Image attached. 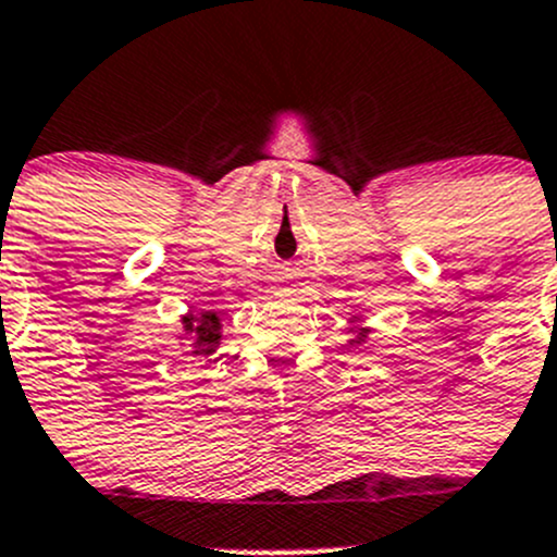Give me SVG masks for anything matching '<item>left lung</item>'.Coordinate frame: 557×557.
Returning <instances> with one entry per match:
<instances>
[{"instance_id": "left-lung-1", "label": "left lung", "mask_w": 557, "mask_h": 557, "mask_svg": "<svg viewBox=\"0 0 557 557\" xmlns=\"http://www.w3.org/2000/svg\"><path fill=\"white\" fill-rule=\"evenodd\" d=\"M366 335H368V330H362L360 335H357V341H351V343H362V341H366Z\"/></svg>"}]
</instances>
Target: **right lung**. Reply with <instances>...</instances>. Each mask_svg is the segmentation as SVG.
Returning <instances> with one entry per match:
<instances>
[{"mask_svg":"<svg viewBox=\"0 0 557 557\" xmlns=\"http://www.w3.org/2000/svg\"><path fill=\"white\" fill-rule=\"evenodd\" d=\"M184 332L189 335L191 349H195L191 355H214L222 341V321L214 310H200V313L191 310L189 315H184Z\"/></svg>","mask_w":557,"mask_h":557,"instance_id":"1","label":"right lung"}]
</instances>
